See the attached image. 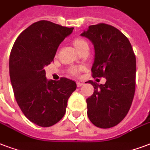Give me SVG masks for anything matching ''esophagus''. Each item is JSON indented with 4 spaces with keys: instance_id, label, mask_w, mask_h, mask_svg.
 <instances>
[{
    "instance_id": "esophagus-1",
    "label": "esophagus",
    "mask_w": 150,
    "mask_h": 150,
    "mask_svg": "<svg viewBox=\"0 0 150 150\" xmlns=\"http://www.w3.org/2000/svg\"><path fill=\"white\" fill-rule=\"evenodd\" d=\"M82 85H83V83H81V82H79V81L76 82V86H77L78 88L81 87Z\"/></svg>"
}]
</instances>
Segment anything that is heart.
Returning a JSON list of instances; mask_svg holds the SVG:
<instances>
[{"instance_id":"obj_1","label":"heart","mask_w":150,"mask_h":150,"mask_svg":"<svg viewBox=\"0 0 150 150\" xmlns=\"http://www.w3.org/2000/svg\"><path fill=\"white\" fill-rule=\"evenodd\" d=\"M74 45L75 48H76L78 52H80L83 48L84 47H88V42L84 39H81V38H77V39H75L74 40ZM83 68L81 67V66H76V67H73V68L70 69V74H73V75H77L79 74L80 72H81Z\"/></svg>"}]
</instances>
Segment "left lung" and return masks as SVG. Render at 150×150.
Returning a JSON list of instances; mask_svg holds the SVG:
<instances>
[{"instance_id": "8db88e82", "label": "left lung", "mask_w": 150, "mask_h": 150, "mask_svg": "<svg viewBox=\"0 0 150 150\" xmlns=\"http://www.w3.org/2000/svg\"><path fill=\"white\" fill-rule=\"evenodd\" d=\"M81 35L89 39L94 46L92 76L106 79L104 84L88 81L94 87L93 94L86 100L88 116L96 127H113L127 115L134 99V53L127 37L106 23L89 26Z\"/></svg>"}]
</instances>
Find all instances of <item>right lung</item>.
<instances>
[{
	"instance_id": "add662e5",
	"label": "right lung",
	"mask_w": 150,
	"mask_h": 150,
	"mask_svg": "<svg viewBox=\"0 0 150 150\" xmlns=\"http://www.w3.org/2000/svg\"><path fill=\"white\" fill-rule=\"evenodd\" d=\"M73 30L40 20L20 34L11 50L9 75L16 100L24 115L39 127H51L60 121L76 88V82L66 77L47 80L44 69Z\"/></svg>"
}]
</instances>
